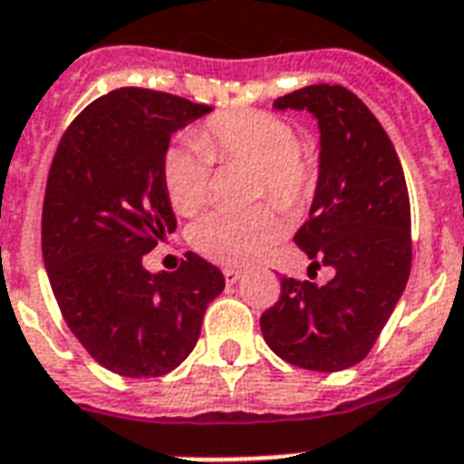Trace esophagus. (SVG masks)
I'll list each match as a JSON object with an SVG mask.
<instances>
[{
  "mask_svg": "<svg viewBox=\"0 0 464 464\" xmlns=\"http://www.w3.org/2000/svg\"><path fill=\"white\" fill-rule=\"evenodd\" d=\"M223 275H225V282H227V285H237V282L241 279V270H237V267H225Z\"/></svg>",
  "mask_w": 464,
  "mask_h": 464,
  "instance_id": "1",
  "label": "esophagus"
}]
</instances>
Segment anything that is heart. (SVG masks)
I'll use <instances>...</instances> for the list:
<instances>
[{
	"instance_id": "heart-1",
	"label": "heart",
	"mask_w": 464,
	"mask_h": 464,
	"mask_svg": "<svg viewBox=\"0 0 464 464\" xmlns=\"http://www.w3.org/2000/svg\"><path fill=\"white\" fill-rule=\"evenodd\" d=\"M197 141L175 144L163 156V187L172 208L194 216L210 191L213 160L256 168L254 198L270 197L279 208L298 210L317 185V156L296 141V130L277 113L258 109L223 111L197 130ZM282 235L270 204L241 213H208L189 229V244L220 266H248Z\"/></svg>"
}]
</instances>
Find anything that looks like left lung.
Listing matches in <instances>:
<instances>
[{
  "mask_svg": "<svg viewBox=\"0 0 464 464\" xmlns=\"http://www.w3.org/2000/svg\"><path fill=\"white\" fill-rule=\"evenodd\" d=\"M275 109L310 111L320 128V172L310 216L294 241L332 267L324 286L282 277L279 301L260 315L282 361L339 372L370 353L411 275V198L392 140L353 92L310 85Z\"/></svg>",
  "mask_w": 464,
  "mask_h": 464,
  "instance_id": "8db88e82",
  "label": "left lung"
}]
</instances>
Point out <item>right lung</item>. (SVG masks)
<instances>
[{"instance_id":"right-lung-1","label":"right lung","mask_w":464,"mask_h":464,"mask_svg":"<svg viewBox=\"0 0 464 464\" xmlns=\"http://www.w3.org/2000/svg\"><path fill=\"white\" fill-rule=\"evenodd\" d=\"M213 111L168 92L121 87L61 137L42 206V256L61 315L121 377H160L197 346L225 277L197 254L175 273L144 256L178 227L163 187L170 135Z\"/></svg>"}]
</instances>
